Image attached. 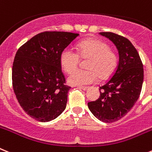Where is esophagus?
<instances>
[{
  "instance_id": "1",
  "label": "esophagus",
  "mask_w": 152,
  "mask_h": 152,
  "mask_svg": "<svg viewBox=\"0 0 152 152\" xmlns=\"http://www.w3.org/2000/svg\"><path fill=\"white\" fill-rule=\"evenodd\" d=\"M78 88H79L82 89V90L84 91H87L89 88V87H87V86H78Z\"/></svg>"
}]
</instances>
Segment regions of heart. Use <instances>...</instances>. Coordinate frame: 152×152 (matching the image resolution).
I'll return each instance as SVG.
<instances>
[{"label": "heart", "instance_id": "1", "mask_svg": "<svg viewBox=\"0 0 152 152\" xmlns=\"http://www.w3.org/2000/svg\"><path fill=\"white\" fill-rule=\"evenodd\" d=\"M77 50V54L71 48H66L60 55L61 65L67 73L77 68L80 57L89 59L86 65L88 70H74L67 78L69 84L89 85L95 82L98 76L101 80H106L114 74L118 65V56L106 43L88 39L79 43Z\"/></svg>", "mask_w": 152, "mask_h": 152}]
</instances>
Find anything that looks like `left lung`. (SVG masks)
Here are the masks:
<instances>
[{"mask_svg":"<svg viewBox=\"0 0 152 152\" xmlns=\"http://www.w3.org/2000/svg\"><path fill=\"white\" fill-rule=\"evenodd\" d=\"M115 44L119 62L112 77L100 87L99 98L88 103L91 113L103 122L118 121L130 111L141 94L144 79L143 64L131 41L112 32H101Z\"/></svg>","mask_w":152,"mask_h":152,"instance_id":"obj_1","label":"left lung"}]
</instances>
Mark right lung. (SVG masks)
Masks as SVG:
<instances>
[{"mask_svg": "<svg viewBox=\"0 0 152 152\" xmlns=\"http://www.w3.org/2000/svg\"><path fill=\"white\" fill-rule=\"evenodd\" d=\"M78 34L45 31L17 51L12 67V85L20 107L32 118L48 122L64 111L67 93L60 55Z\"/></svg>", "mask_w": 152, "mask_h": 152, "instance_id": "right-lung-1", "label": "right lung"}]
</instances>
